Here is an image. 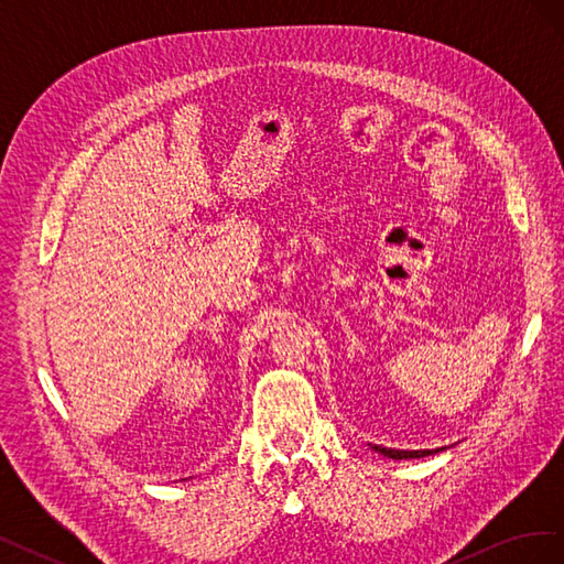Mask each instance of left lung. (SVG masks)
Here are the masks:
<instances>
[{
    "mask_svg": "<svg viewBox=\"0 0 564 564\" xmlns=\"http://www.w3.org/2000/svg\"><path fill=\"white\" fill-rule=\"evenodd\" d=\"M373 452H379L381 456H388V458H395V460H402V458H423V456H431V454H437V452H445L447 447H437V449H392V447H383V445H369Z\"/></svg>",
    "mask_w": 564,
    "mask_h": 564,
    "instance_id": "left-lung-1",
    "label": "left lung"
}]
</instances>
